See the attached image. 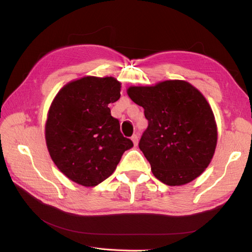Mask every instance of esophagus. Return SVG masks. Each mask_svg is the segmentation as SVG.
Returning a JSON list of instances; mask_svg holds the SVG:
<instances>
[{
	"mask_svg": "<svg viewBox=\"0 0 252 252\" xmlns=\"http://www.w3.org/2000/svg\"><path fill=\"white\" fill-rule=\"evenodd\" d=\"M132 141H133V144H134V146L137 145V143H139V135L137 134H134L132 136Z\"/></svg>",
	"mask_w": 252,
	"mask_h": 252,
	"instance_id": "1",
	"label": "esophagus"
}]
</instances>
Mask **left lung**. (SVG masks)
I'll list each match as a JSON object with an SVG mask.
<instances>
[{"label": "left lung", "instance_id": "8db88e82", "mask_svg": "<svg viewBox=\"0 0 252 252\" xmlns=\"http://www.w3.org/2000/svg\"><path fill=\"white\" fill-rule=\"evenodd\" d=\"M127 95L144 108L149 126L139 143L153 175L168 186H181L204 171L214 155L218 127L209 102L186 81L131 86Z\"/></svg>", "mask_w": 252, "mask_h": 252}]
</instances>
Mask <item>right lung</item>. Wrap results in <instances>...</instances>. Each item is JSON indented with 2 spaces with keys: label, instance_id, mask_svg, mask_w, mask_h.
I'll list each match as a JSON object with an SVG mask.
<instances>
[{
  "label": "right lung",
  "instance_id": "obj_1",
  "mask_svg": "<svg viewBox=\"0 0 252 252\" xmlns=\"http://www.w3.org/2000/svg\"><path fill=\"white\" fill-rule=\"evenodd\" d=\"M116 78L85 76L63 86L46 122L47 147L68 179L84 187L106 180L133 143L122 135L109 103L120 98Z\"/></svg>",
  "mask_w": 252,
  "mask_h": 252
}]
</instances>
